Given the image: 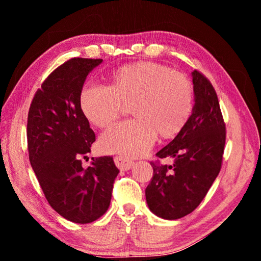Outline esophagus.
Returning a JSON list of instances; mask_svg holds the SVG:
<instances>
[{
	"instance_id": "34e87169",
	"label": "esophagus",
	"mask_w": 261,
	"mask_h": 261,
	"mask_svg": "<svg viewBox=\"0 0 261 261\" xmlns=\"http://www.w3.org/2000/svg\"><path fill=\"white\" fill-rule=\"evenodd\" d=\"M115 165H116L121 170H129L134 166V161L130 160L125 156H115L114 159Z\"/></svg>"
}]
</instances>
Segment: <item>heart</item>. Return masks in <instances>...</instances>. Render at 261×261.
<instances>
[{
    "label": "heart",
    "mask_w": 261,
    "mask_h": 261,
    "mask_svg": "<svg viewBox=\"0 0 261 261\" xmlns=\"http://www.w3.org/2000/svg\"><path fill=\"white\" fill-rule=\"evenodd\" d=\"M193 87L182 73L155 62L124 65L112 76V85L88 84L81 92V108L91 123L105 127L132 103L136 118L118 123L100 138L106 153L137 158L145 155L158 134L173 138L187 124L193 109Z\"/></svg>",
    "instance_id": "heart-1"
}]
</instances>
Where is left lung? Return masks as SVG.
<instances>
[{
	"mask_svg": "<svg viewBox=\"0 0 261 261\" xmlns=\"http://www.w3.org/2000/svg\"><path fill=\"white\" fill-rule=\"evenodd\" d=\"M194 106L183 130L156 153L173 165L151 162L153 177L145 190L148 208L159 218L176 220L199 206L218 177L226 144V124L213 85L192 72Z\"/></svg>",
	"mask_w": 261,
	"mask_h": 261,
	"instance_id": "8db88e82",
	"label": "left lung"
}]
</instances>
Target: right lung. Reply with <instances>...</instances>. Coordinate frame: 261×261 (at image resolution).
Returning <instances> with one entry per match:
<instances>
[{
    "label": "right lung",
    "mask_w": 261,
    "mask_h": 261,
    "mask_svg": "<svg viewBox=\"0 0 261 261\" xmlns=\"http://www.w3.org/2000/svg\"><path fill=\"white\" fill-rule=\"evenodd\" d=\"M101 62L74 57L60 65L42 83L29 110L31 166L49 205L74 223L93 222L107 212L120 173L112 156L82 166L95 134L79 98L87 74Z\"/></svg>",
    "instance_id": "obj_1"
}]
</instances>
